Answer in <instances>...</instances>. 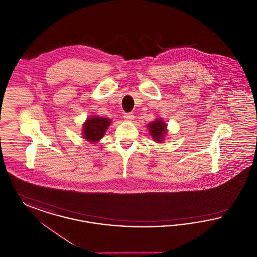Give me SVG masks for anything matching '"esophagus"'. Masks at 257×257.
Returning a JSON list of instances; mask_svg holds the SVG:
<instances>
[{"instance_id":"34e87169","label":"esophagus","mask_w":257,"mask_h":257,"mask_svg":"<svg viewBox=\"0 0 257 257\" xmlns=\"http://www.w3.org/2000/svg\"><path fill=\"white\" fill-rule=\"evenodd\" d=\"M124 119L125 120H133L135 118L133 113H125L123 115Z\"/></svg>"}]
</instances>
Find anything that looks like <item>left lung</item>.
<instances>
[{"label": "left lung", "instance_id": "obj_1", "mask_svg": "<svg viewBox=\"0 0 257 257\" xmlns=\"http://www.w3.org/2000/svg\"><path fill=\"white\" fill-rule=\"evenodd\" d=\"M148 128H149L150 135L152 136L154 141H156V142H163L164 136H165V131H166V125L164 122V120L158 119L156 121H153V122H151L148 125Z\"/></svg>", "mask_w": 257, "mask_h": 257}]
</instances>
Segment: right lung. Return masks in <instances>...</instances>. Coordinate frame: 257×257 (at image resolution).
I'll return each instance as SVG.
<instances>
[{"label":"right lung","instance_id":"1","mask_svg":"<svg viewBox=\"0 0 257 257\" xmlns=\"http://www.w3.org/2000/svg\"><path fill=\"white\" fill-rule=\"evenodd\" d=\"M111 123L109 118L101 116H92L87 119L83 127V137L88 142L96 143L102 139L106 129Z\"/></svg>","mask_w":257,"mask_h":257}]
</instances>
